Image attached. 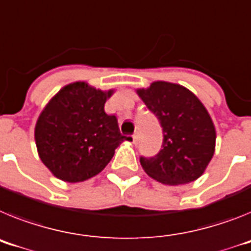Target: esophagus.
Instances as JSON below:
<instances>
[{
  "mask_svg": "<svg viewBox=\"0 0 251 251\" xmlns=\"http://www.w3.org/2000/svg\"><path fill=\"white\" fill-rule=\"evenodd\" d=\"M138 140H140V134H138L136 132V133H134L133 136H132V141H133V143H134V145H136V143L138 142Z\"/></svg>",
  "mask_w": 251,
  "mask_h": 251,
  "instance_id": "1",
  "label": "esophagus"
}]
</instances>
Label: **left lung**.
<instances>
[{"instance_id":"8db88e82","label":"left lung","mask_w":251,"mask_h":251,"mask_svg":"<svg viewBox=\"0 0 251 251\" xmlns=\"http://www.w3.org/2000/svg\"><path fill=\"white\" fill-rule=\"evenodd\" d=\"M162 127V149L153 157L141 156L147 175L166 185L197 180L215 153L216 130L204 105L176 83L156 81L137 90Z\"/></svg>"}]
</instances>
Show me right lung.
Listing matches in <instances>:
<instances>
[{
    "label": "right lung",
    "mask_w": 251,
    "mask_h": 251,
    "mask_svg": "<svg viewBox=\"0 0 251 251\" xmlns=\"http://www.w3.org/2000/svg\"><path fill=\"white\" fill-rule=\"evenodd\" d=\"M113 90L101 91L86 82L61 89L40 113L35 143L40 160L67 183L95 176L109 164L124 140L115 115L104 110Z\"/></svg>",
    "instance_id": "obj_1"
}]
</instances>
